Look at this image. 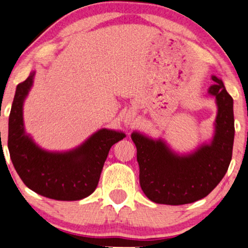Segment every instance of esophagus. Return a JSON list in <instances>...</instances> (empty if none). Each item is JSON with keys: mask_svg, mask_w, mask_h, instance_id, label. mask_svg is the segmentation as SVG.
Masks as SVG:
<instances>
[{"mask_svg": "<svg viewBox=\"0 0 248 248\" xmlns=\"http://www.w3.org/2000/svg\"><path fill=\"white\" fill-rule=\"evenodd\" d=\"M126 121H128V124H130V122H133V115L128 114V117L126 118Z\"/></svg>", "mask_w": 248, "mask_h": 248, "instance_id": "1", "label": "esophagus"}]
</instances>
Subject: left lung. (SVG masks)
<instances>
[{"instance_id":"left-lung-1","label":"left lung","mask_w":248,"mask_h":248,"mask_svg":"<svg viewBox=\"0 0 248 248\" xmlns=\"http://www.w3.org/2000/svg\"><path fill=\"white\" fill-rule=\"evenodd\" d=\"M212 80L216 84L209 94L216 97L217 114L210 144L191 154L178 155L163 140L131 134L137 148L140 187L152 202L183 205L202 200L217 186L229 168L235 137L233 100L221 79L212 76Z\"/></svg>"}]
</instances>
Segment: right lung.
<instances>
[{
  "label": "right lung",
  "instance_id": "add662e5",
  "mask_svg": "<svg viewBox=\"0 0 248 248\" xmlns=\"http://www.w3.org/2000/svg\"><path fill=\"white\" fill-rule=\"evenodd\" d=\"M35 72L16 86L9 117L8 147L13 167L29 189L57 201H78L96 189L111 146L121 131L101 129L75 150L53 153L38 147L25 133L22 105Z\"/></svg>",
  "mask_w": 248,
  "mask_h": 248
}]
</instances>
